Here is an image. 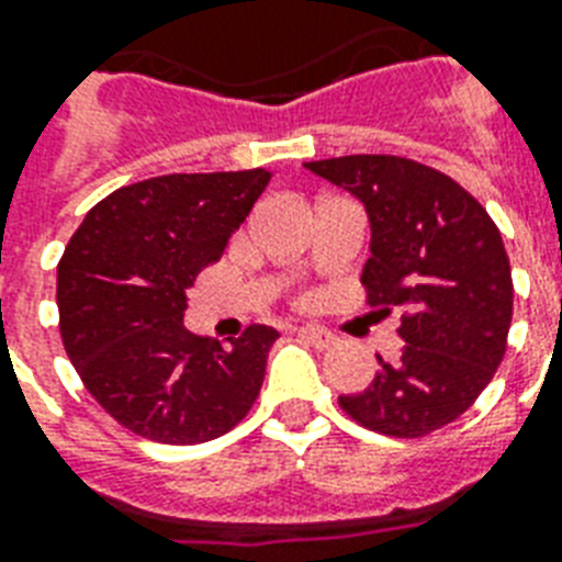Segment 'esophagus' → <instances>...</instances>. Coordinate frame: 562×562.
Returning a JSON list of instances; mask_svg holds the SVG:
<instances>
[{
    "label": "esophagus",
    "mask_w": 562,
    "mask_h": 562,
    "mask_svg": "<svg viewBox=\"0 0 562 562\" xmlns=\"http://www.w3.org/2000/svg\"><path fill=\"white\" fill-rule=\"evenodd\" d=\"M297 335L303 341L315 344L317 350H329L335 344V335L329 333V329H324V326H300Z\"/></svg>",
    "instance_id": "obj_1"
}]
</instances>
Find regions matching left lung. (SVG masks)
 I'll list each match as a JSON object with an SVG mask.
<instances>
[{"label": "left lung", "mask_w": 562, "mask_h": 562, "mask_svg": "<svg viewBox=\"0 0 562 562\" xmlns=\"http://www.w3.org/2000/svg\"><path fill=\"white\" fill-rule=\"evenodd\" d=\"M364 203L368 306L402 312L400 359L361 393L341 396L359 426L387 437H426L479 400L505 359L514 280L502 233L449 175L393 154L306 162Z\"/></svg>", "instance_id": "1"}]
</instances>
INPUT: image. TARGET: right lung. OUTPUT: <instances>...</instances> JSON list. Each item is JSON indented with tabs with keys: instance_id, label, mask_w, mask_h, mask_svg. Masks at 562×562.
Returning <instances> with one entry per match:
<instances>
[{
	"instance_id": "1",
	"label": "right lung",
	"mask_w": 562,
	"mask_h": 562,
	"mask_svg": "<svg viewBox=\"0 0 562 562\" xmlns=\"http://www.w3.org/2000/svg\"><path fill=\"white\" fill-rule=\"evenodd\" d=\"M271 171L162 175L87 212L57 262L69 361L92 400L134 435L169 446L227 435L254 408L280 333L247 326L229 347L183 326L187 289L218 262Z\"/></svg>"
}]
</instances>
